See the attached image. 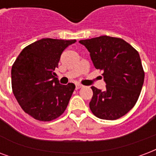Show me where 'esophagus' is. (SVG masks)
<instances>
[{
	"instance_id": "obj_1",
	"label": "esophagus",
	"mask_w": 156,
	"mask_h": 156,
	"mask_svg": "<svg viewBox=\"0 0 156 156\" xmlns=\"http://www.w3.org/2000/svg\"><path fill=\"white\" fill-rule=\"evenodd\" d=\"M83 85H81V84H79V83H78V84H76V89H79L81 88V87H83Z\"/></svg>"
}]
</instances>
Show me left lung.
<instances>
[{
    "label": "left lung",
    "instance_id": "obj_1",
    "mask_svg": "<svg viewBox=\"0 0 156 156\" xmlns=\"http://www.w3.org/2000/svg\"><path fill=\"white\" fill-rule=\"evenodd\" d=\"M94 66L103 70L105 91L91 87V112L101 119L115 120L135 105L144 83L145 73L138 52L121 38L101 36L81 40Z\"/></svg>",
    "mask_w": 156,
    "mask_h": 156
}]
</instances>
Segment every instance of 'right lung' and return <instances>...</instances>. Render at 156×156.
<instances>
[{"label":"right lung","instance_id":"1","mask_svg":"<svg viewBox=\"0 0 156 156\" xmlns=\"http://www.w3.org/2000/svg\"><path fill=\"white\" fill-rule=\"evenodd\" d=\"M76 40L42 38L20 52L11 69L13 93L23 111L51 121L65 112L75 85H62L55 76L64 50Z\"/></svg>","mask_w":156,"mask_h":156}]
</instances>
